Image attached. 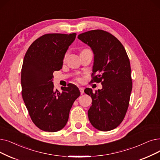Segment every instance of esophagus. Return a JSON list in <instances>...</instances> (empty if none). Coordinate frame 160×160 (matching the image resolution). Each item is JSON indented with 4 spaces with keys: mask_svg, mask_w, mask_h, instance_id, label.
<instances>
[{
    "mask_svg": "<svg viewBox=\"0 0 160 160\" xmlns=\"http://www.w3.org/2000/svg\"><path fill=\"white\" fill-rule=\"evenodd\" d=\"M79 90H80V92L81 95L84 94V89H83L82 88H79Z\"/></svg>",
    "mask_w": 160,
    "mask_h": 160,
    "instance_id": "obj_1",
    "label": "esophagus"
}]
</instances>
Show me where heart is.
<instances>
[{"label":"heart","instance_id":"heart-1","mask_svg":"<svg viewBox=\"0 0 160 160\" xmlns=\"http://www.w3.org/2000/svg\"><path fill=\"white\" fill-rule=\"evenodd\" d=\"M65 58H66V55H65Z\"/></svg>","mask_w":160,"mask_h":160}]
</instances>
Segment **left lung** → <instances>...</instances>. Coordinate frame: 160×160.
Listing matches in <instances>:
<instances>
[{"label": "left lung", "mask_w": 160, "mask_h": 160, "mask_svg": "<svg viewBox=\"0 0 160 160\" xmlns=\"http://www.w3.org/2000/svg\"><path fill=\"white\" fill-rule=\"evenodd\" d=\"M78 38L94 53L92 82L102 86L95 93L90 88L84 90L92 99L89 122L100 131L114 129L123 121L129 104L132 79L128 54L119 40L103 30L83 32Z\"/></svg>", "instance_id": "left-lung-1"}]
</instances>
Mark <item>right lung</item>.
I'll list each match as a JSON object with an SVG mask.
<instances>
[{
	"label": "right lung",
	"instance_id": "add662e5",
	"mask_svg": "<svg viewBox=\"0 0 160 160\" xmlns=\"http://www.w3.org/2000/svg\"><path fill=\"white\" fill-rule=\"evenodd\" d=\"M76 35L44 34L33 42L25 55L21 76L22 97L32 122L42 131L63 129L80 95L74 84L62 87L61 93L53 84V73L61 69L65 54Z\"/></svg>",
	"mask_w": 160,
	"mask_h": 160
}]
</instances>
